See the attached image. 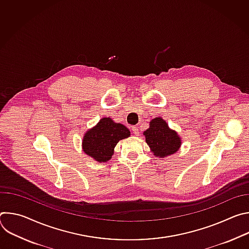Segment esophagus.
I'll return each instance as SVG.
<instances>
[{
    "label": "esophagus",
    "mask_w": 249,
    "mask_h": 249,
    "mask_svg": "<svg viewBox=\"0 0 249 249\" xmlns=\"http://www.w3.org/2000/svg\"><path fill=\"white\" fill-rule=\"evenodd\" d=\"M132 130H133V132H134V134H135L136 136H139L140 132H139V128H138L137 126H134V127H132Z\"/></svg>",
    "instance_id": "obj_1"
}]
</instances>
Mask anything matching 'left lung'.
Returning a JSON list of instances; mask_svg holds the SVG:
<instances>
[{
  "label": "left lung",
  "instance_id": "8db88e82",
  "mask_svg": "<svg viewBox=\"0 0 249 249\" xmlns=\"http://www.w3.org/2000/svg\"><path fill=\"white\" fill-rule=\"evenodd\" d=\"M144 136L154 156L161 159L179 151L182 143L178 133L170 129L161 117L150 121V127L144 132Z\"/></svg>",
  "mask_w": 249,
  "mask_h": 249
}]
</instances>
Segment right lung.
<instances>
[{"mask_svg": "<svg viewBox=\"0 0 249 249\" xmlns=\"http://www.w3.org/2000/svg\"><path fill=\"white\" fill-rule=\"evenodd\" d=\"M130 135L129 129L123 124L114 122L110 117H103L85 133L82 149L95 161L106 162L112 158L118 142Z\"/></svg>", "mask_w": 249, "mask_h": 249, "instance_id": "right-lung-1", "label": "right lung"}]
</instances>
